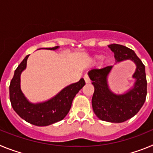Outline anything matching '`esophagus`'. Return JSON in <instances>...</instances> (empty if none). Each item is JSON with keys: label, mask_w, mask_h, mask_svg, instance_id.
<instances>
[{"label": "esophagus", "mask_w": 153, "mask_h": 153, "mask_svg": "<svg viewBox=\"0 0 153 153\" xmlns=\"http://www.w3.org/2000/svg\"><path fill=\"white\" fill-rule=\"evenodd\" d=\"M84 80L85 82H86V83H90V77H89V76L87 75V74H86V75L84 76Z\"/></svg>", "instance_id": "obj_1"}]
</instances>
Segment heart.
Instances as JSON below:
<instances>
[{"label": "heart", "instance_id": "1", "mask_svg": "<svg viewBox=\"0 0 153 153\" xmlns=\"http://www.w3.org/2000/svg\"><path fill=\"white\" fill-rule=\"evenodd\" d=\"M100 57H101L100 55H96V56H94V59H95V60H99ZM109 61V58L108 57V56L104 58V62H105V63H108Z\"/></svg>", "mask_w": 153, "mask_h": 153}]
</instances>
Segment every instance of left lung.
I'll return each instance as SVG.
<instances>
[{
    "mask_svg": "<svg viewBox=\"0 0 153 153\" xmlns=\"http://www.w3.org/2000/svg\"><path fill=\"white\" fill-rule=\"evenodd\" d=\"M108 47L114 53L116 63L131 60L136 64V70L132 75L135 83L126 93L117 94L109 89L108 84V76L113 66L90 70L88 75L94 86L92 106L100 120L109 123H123L134 117L145 102L147 94L145 66L134 51L128 47L117 44Z\"/></svg>",
    "mask_w": 153,
    "mask_h": 153,
    "instance_id": "1",
    "label": "left lung"
}]
</instances>
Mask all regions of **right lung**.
<instances>
[{"mask_svg": "<svg viewBox=\"0 0 153 153\" xmlns=\"http://www.w3.org/2000/svg\"><path fill=\"white\" fill-rule=\"evenodd\" d=\"M59 47L57 46L47 50L55 51ZM28 56L29 55L26 56L19 64L10 81L9 91L12 107L23 120L37 126H46L59 122L67 116L74 98L86 84L84 79L81 78L77 83L66 86L48 100L33 103L26 98L21 89V75L26 69Z\"/></svg>", "mask_w": 153, "mask_h": 153, "instance_id": "add662e5", "label": "right lung"}]
</instances>
